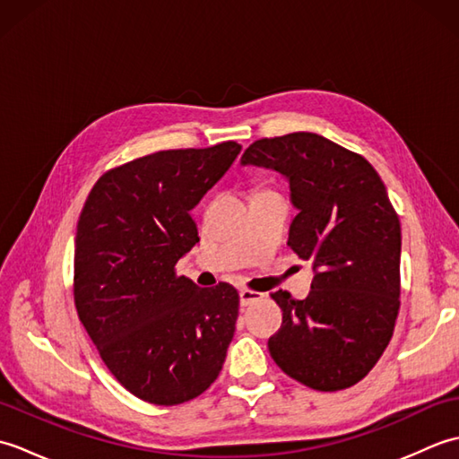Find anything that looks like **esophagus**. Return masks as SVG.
I'll list each match as a JSON object with an SVG mask.
<instances>
[{
    "instance_id": "1",
    "label": "esophagus",
    "mask_w": 459,
    "mask_h": 459,
    "mask_svg": "<svg viewBox=\"0 0 459 459\" xmlns=\"http://www.w3.org/2000/svg\"><path fill=\"white\" fill-rule=\"evenodd\" d=\"M238 296H240V306L242 307H247L250 304H255V301L262 299V294H258V291H255V290H248V288H242L238 291Z\"/></svg>"
}]
</instances>
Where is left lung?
Returning <instances> with one entry per match:
<instances>
[{"label":"left lung","mask_w":459,"mask_h":459,"mask_svg":"<svg viewBox=\"0 0 459 459\" xmlns=\"http://www.w3.org/2000/svg\"><path fill=\"white\" fill-rule=\"evenodd\" d=\"M240 163L286 175L298 209L288 247L316 270L306 299L272 294L281 309L272 359L314 391L357 385L401 309V221L383 179L363 155L311 132L256 140Z\"/></svg>","instance_id":"8db88e82"}]
</instances>
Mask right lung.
<instances>
[{"instance_id": "add662e5", "label": "right lung", "mask_w": 459, "mask_h": 459, "mask_svg": "<svg viewBox=\"0 0 459 459\" xmlns=\"http://www.w3.org/2000/svg\"><path fill=\"white\" fill-rule=\"evenodd\" d=\"M242 145L163 150L108 169L76 224L74 306L104 365L158 406L197 398L217 380L235 335L238 291L199 288L175 264L199 242L191 209Z\"/></svg>"}]
</instances>
